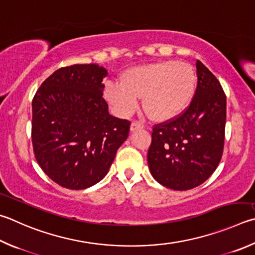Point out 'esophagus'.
Wrapping results in <instances>:
<instances>
[{"label": "esophagus", "instance_id": "esophagus-1", "mask_svg": "<svg viewBox=\"0 0 255 255\" xmlns=\"http://www.w3.org/2000/svg\"><path fill=\"white\" fill-rule=\"evenodd\" d=\"M142 127H143V126H142V125H141L140 123L132 122L131 125H130V130H131V131H135V130H137V129H141Z\"/></svg>", "mask_w": 255, "mask_h": 255}]
</instances>
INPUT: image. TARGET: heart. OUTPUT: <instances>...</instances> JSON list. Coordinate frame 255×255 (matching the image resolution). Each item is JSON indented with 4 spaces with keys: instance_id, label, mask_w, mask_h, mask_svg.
I'll use <instances>...</instances> for the list:
<instances>
[{
    "instance_id": "heart-1",
    "label": "heart",
    "mask_w": 255,
    "mask_h": 255,
    "mask_svg": "<svg viewBox=\"0 0 255 255\" xmlns=\"http://www.w3.org/2000/svg\"><path fill=\"white\" fill-rule=\"evenodd\" d=\"M196 73L187 63L160 61L128 69L122 81H109L105 97L122 116L136 109L139 97L154 119H172L185 110L196 89Z\"/></svg>"
}]
</instances>
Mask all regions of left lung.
Here are the masks:
<instances>
[{"label":"left lung","instance_id":"1","mask_svg":"<svg viewBox=\"0 0 255 255\" xmlns=\"http://www.w3.org/2000/svg\"><path fill=\"white\" fill-rule=\"evenodd\" d=\"M196 73L191 104L177 117L155 125L147 154L152 177L175 191L204 183L223 154L226 96L219 80L198 60Z\"/></svg>","mask_w":255,"mask_h":255}]
</instances>
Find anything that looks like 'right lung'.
I'll return each instance as SVG.
<instances>
[{
    "instance_id": "right-lung-1",
    "label": "right lung",
    "mask_w": 255,
    "mask_h": 255,
    "mask_svg": "<svg viewBox=\"0 0 255 255\" xmlns=\"http://www.w3.org/2000/svg\"><path fill=\"white\" fill-rule=\"evenodd\" d=\"M98 64H73L54 71L32 100V145L35 159L54 183L85 189L109 172L130 122L108 112Z\"/></svg>"
}]
</instances>
